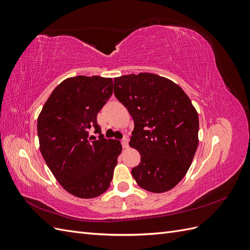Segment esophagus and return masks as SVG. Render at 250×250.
Masks as SVG:
<instances>
[{
    "label": "esophagus",
    "instance_id": "obj_1",
    "mask_svg": "<svg viewBox=\"0 0 250 250\" xmlns=\"http://www.w3.org/2000/svg\"><path fill=\"white\" fill-rule=\"evenodd\" d=\"M121 142H122V146H123L124 149H127L128 147H129V145H128V142H129V140H128V137H125Z\"/></svg>",
    "mask_w": 250,
    "mask_h": 250
}]
</instances>
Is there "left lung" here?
<instances>
[{"mask_svg": "<svg viewBox=\"0 0 250 250\" xmlns=\"http://www.w3.org/2000/svg\"><path fill=\"white\" fill-rule=\"evenodd\" d=\"M113 93L131 115L129 145L141 154L131 170L144 190L170 191L185 177L198 147V113L183 88L151 73L115 78Z\"/></svg>", "mask_w": 250, "mask_h": 250, "instance_id": "8db88e82", "label": "left lung"}]
</instances>
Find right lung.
Here are the masks:
<instances>
[{
	"mask_svg": "<svg viewBox=\"0 0 250 250\" xmlns=\"http://www.w3.org/2000/svg\"><path fill=\"white\" fill-rule=\"evenodd\" d=\"M112 95V79L77 76L57 85L37 119L40 149L44 162L65 191L79 198H95L107 190L120 141L103 134L92 141L89 129L101 133L97 115Z\"/></svg>",
	"mask_w": 250,
	"mask_h": 250,
	"instance_id": "add662e5",
	"label": "right lung"
}]
</instances>
